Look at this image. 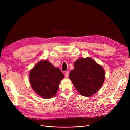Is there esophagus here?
<instances>
[{
	"label": "esophagus",
	"mask_w": 130,
	"mask_h": 130,
	"mask_svg": "<svg viewBox=\"0 0 130 130\" xmlns=\"http://www.w3.org/2000/svg\"><path fill=\"white\" fill-rule=\"evenodd\" d=\"M69 71L66 72L65 73V76H66V77H68V76H69Z\"/></svg>",
	"instance_id": "34e87169"
}]
</instances>
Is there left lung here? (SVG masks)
<instances>
[{
  "label": "left lung",
  "mask_w": 130,
  "mask_h": 130,
  "mask_svg": "<svg viewBox=\"0 0 130 130\" xmlns=\"http://www.w3.org/2000/svg\"><path fill=\"white\" fill-rule=\"evenodd\" d=\"M69 77L81 95L89 96L96 93L103 85L105 71L91 58H80L74 62V69Z\"/></svg>",
  "instance_id": "left-lung-1"
}]
</instances>
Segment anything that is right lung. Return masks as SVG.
Wrapping results in <instances>:
<instances>
[{
  "instance_id": "obj_1",
  "label": "right lung",
  "mask_w": 130,
  "mask_h": 130,
  "mask_svg": "<svg viewBox=\"0 0 130 130\" xmlns=\"http://www.w3.org/2000/svg\"><path fill=\"white\" fill-rule=\"evenodd\" d=\"M64 75L48 60L40 61L29 74L30 82L34 91L44 99L55 95Z\"/></svg>"
}]
</instances>
